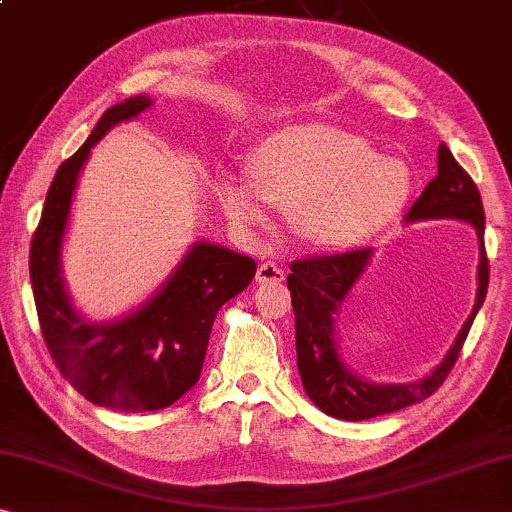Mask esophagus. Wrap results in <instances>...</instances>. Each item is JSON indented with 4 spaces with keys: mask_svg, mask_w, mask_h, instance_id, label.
Masks as SVG:
<instances>
[{
    "mask_svg": "<svg viewBox=\"0 0 512 512\" xmlns=\"http://www.w3.org/2000/svg\"><path fill=\"white\" fill-rule=\"evenodd\" d=\"M286 279V270H283L281 265L267 261L258 265V272H256V281L258 283H279Z\"/></svg>",
    "mask_w": 512,
    "mask_h": 512,
    "instance_id": "1",
    "label": "esophagus"
}]
</instances>
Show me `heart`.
<instances>
[{"mask_svg":"<svg viewBox=\"0 0 512 512\" xmlns=\"http://www.w3.org/2000/svg\"><path fill=\"white\" fill-rule=\"evenodd\" d=\"M251 183L219 187L235 224L258 229L267 203L290 208V224L318 249H352L387 231L412 194V171L398 157L377 155L355 132L295 123L270 132L249 157Z\"/></svg>","mask_w":512,"mask_h":512,"instance_id":"heart-1","label":"heart"}]
</instances>
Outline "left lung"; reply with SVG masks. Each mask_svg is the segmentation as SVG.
I'll use <instances>...</instances> for the list:
<instances>
[{
	"instance_id": "obj_1",
	"label": "left lung",
	"mask_w": 512,
	"mask_h": 512,
	"mask_svg": "<svg viewBox=\"0 0 512 512\" xmlns=\"http://www.w3.org/2000/svg\"><path fill=\"white\" fill-rule=\"evenodd\" d=\"M407 222H423V219H460L476 229L478 245H481V263H478V293L471 316L462 325L460 334L446 357L439 361L435 371L423 380L407 384H375L350 371L338 355L336 345V316L350 290L366 272L371 263L373 249L345 251L332 256H311L290 263L288 290L293 297L295 311V348L297 368L304 384L306 396L316 403L322 412L343 421H366L373 416L391 414L421 403L432 396L451 373L458 355L465 345L478 309L485 302L487 281H490V265L483 245L485 212L478 187L465 169L455 162L446 144H439L437 151V176L426 185V190L414 201L407 212Z\"/></svg>"
}]
</instances>
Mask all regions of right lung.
<instances>
[{"mask_svg": "<svg viewBox=\"0 0 512 512\" xmlns=\"http://www.w3.org/2000/svg\"><path fill=\"white\" fill-rule=\"evenodd\" d=\"M151 105L148 96H135L109 107L80 151L61 162L29 251L38 322L54 364L86 400L125 412L162 410L199 382L217 311L256 274L254 258L196 242L151 300L130 316L98 325L70 302L61 245L77 178L107 130Z\"/></svg>", "mask_w": 512, "mask_h": 512, "instance_id": "add662e5", "label": "right lung"}]
</instances>
